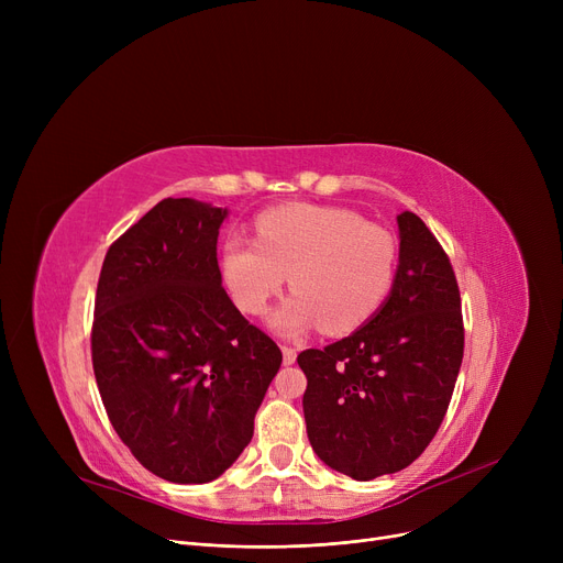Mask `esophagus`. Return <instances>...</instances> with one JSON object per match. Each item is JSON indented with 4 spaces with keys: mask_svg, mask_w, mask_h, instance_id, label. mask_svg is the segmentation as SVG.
<instances>
[{
    "mask_svg": "<svg viewBox=\"0 0 563 563\" xmlns=\"http://www.w3.org/2000/svg\"><path fill=\"white\" fill-rule=\"evenodd\" d=\"M280 351H283V363H285V365H294V363H297V349H291V346L283 344Z\"/></svg>",
    "mask_w": 563,
    "mask_h": 563,
    "instance_id": "34e87169",
    "label": "esophagus"
}]
</instances>
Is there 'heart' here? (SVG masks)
<instances>
[{
	"label": "heart",
	"instance_id": "obj_1",
	"mask_svg": "<svg viewBox=\"0 0 563 563\" xmlns=\"http://www.w3.org/2000/svg\"><path fill=\"white\" fill-rule=\"evenodd\" d=\"M287 274L297 291L269 317L278 335L358 331L390 297L397 240L346 207L283 205L255 219V242L232 234L221 249L223 283L246 314L269 308Z\"/></svg>",
	"mask_w": 563,
	"mask_h": 563
}]
</instances>
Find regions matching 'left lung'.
<instances>
[{
	"mask_svg": "<svg viewBox=\"0 0 563 563\" xmlns=\"http://www.w3.org/2000/svg\"><path fill=\"white\" fill-rule=\"evenodd\" d=\"M390 297L349 338L299 353L314 454L369 482L416 461L445 418L463 361L461 294L424 221L401 212Z\"/></svg>",
	"mask_w": 563,
	"mask_h": 563,
	"instance_id": "8db88e82",
	"label": "left lung"
}]
</instances>
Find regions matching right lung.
Listing matches in <instances>:
<instances>
[{"label":"right lung","mask_w":563,"mask_h":563,"mask_svg":"<svg viewBox=\"0 0 563 563\" xmlns=\"http://www.w3.org/2000/svg\"><path fill=\"white\" fill-rule=\"evenodd\" d=\"M228 210L164 198L109 246L96 294L93 372L136 461L207 484L240 459L283 353L221 287Z\"/></svg>","instance_id":"obj_1"}]
</instances>
